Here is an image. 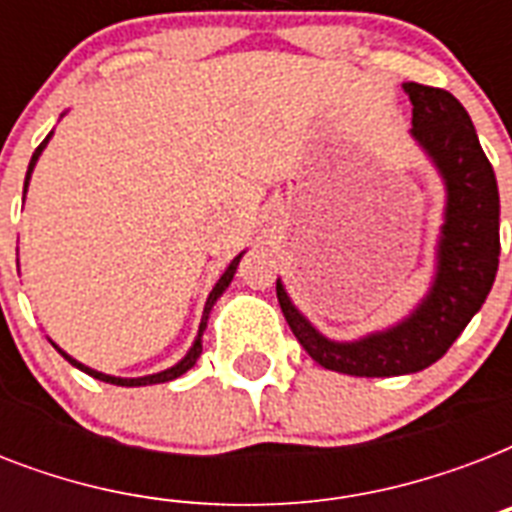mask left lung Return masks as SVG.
<instances>
[{
  "label": "left lung",
  "mask_w": 512,
  "mask_h": 512,
  "mask_svg": "<svg viewBox=\"0 0 512 512\" xmlns=\"http://www.w3.org/2000/svg\"><path fill=\"white\" fill-rule=\"evenodd\" d=\"M412 103V140L444 183V223L433 279L404 319L358 340L321 335L292 303L284 281L276 295L289 329L324 369L353 377H398L428 369L481 311L500 265V191L468 111L452 92L404 82Z\"/></svg>",
  "instance_id": "left-lung-1"
}]
</instances>
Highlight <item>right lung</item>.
Segmentation results:
<instances>
[{
  "instance_id": "1",
  "label": "right lung",
  "mask_w": 512,
  "mask_h": 512,
  "mask_svg": "<svg viewBox=\"0 0 512 512\" xmlns=\"http://www.w3.org/2000/svg\"><path fill=\"white\" fill-rule=\"evenodd\" d=\"M63 116V114H60ZM52 132L47 135V138L42 140V146L36 148L34 156H31V162H28V172H26V183H23V201H26V191H28V183H31V172H34L36 162H39V156H42V151L47 148V143H50ZM244 257V252H239V255L233 257L231 265L225 268V273L217 279V284L212 287V292H209L207 297V305H204V313H201V324H199V332H196V340H193V345L188 348V353H185L180 361H177L175 366H170V369H164V372H156V374H146V377H114V374H106V372H98V369H90L87 364H82V361H76L74 356H68L66 350L58 348L55 342V348H58V353L63 358H66L68 364L76 366V369H82L84 374H90V377H95V380H103V382H111V385H122V388H140V385H156V382H170V380H177L180 374H185L188 369H191L193 364H196V358L201 356V335H204V329H207V321H209V313H212V308H215V303L220 300V295H223L225 289H228V284L233 281V273H236V268H239V260Z\"/></svg>"
}]
</instances>
